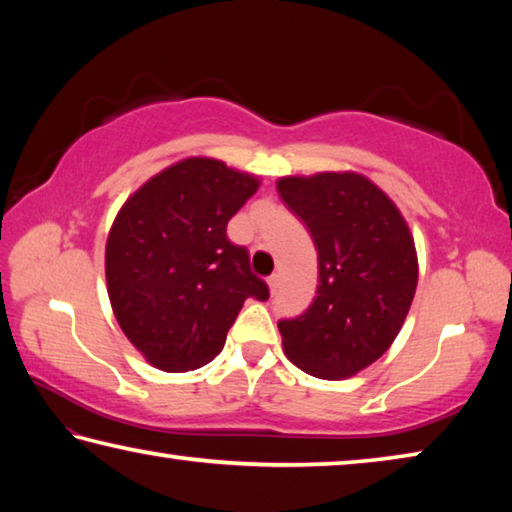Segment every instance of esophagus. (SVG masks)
<instances>
[{
  "instance_id": "34e87169",
  "label": "esophagus",
  "mask_w": 512,
  "mask_h": 512,
  "mask_svg": "<svg viewBox=\"0 0 512 512\" xmlns=\"http://www.w3.org/2000/svg\"><path fill=\"white\" fill-rule=\"evenodd\" d=\"M266 284H268V289H271V293H275V291H277V284H280V275L273 273V275L266 280Z\"/></svg>"
}]
</instances>
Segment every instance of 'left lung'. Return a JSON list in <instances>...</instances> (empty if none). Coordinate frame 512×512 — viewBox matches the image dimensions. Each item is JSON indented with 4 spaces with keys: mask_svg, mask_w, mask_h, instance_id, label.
<instances>
[{
    "mask_svg": "<svg viewBox=\"0 0 512 512\" xmlns=\"http://www.w3.org/2000/svg\"><path fill=\"white\" fill-rule=\"evenodd\" d=\"M277 192L318 250L305 314L280 320L284 354L318 379L368 368L400 334L418 287V253L402 212L357 171L284 176Z\"/></svg>",
    "mask_w": 512,
    "mask_h": 512,
    "instance_id": "left-lung-1",
    "label": "left lung"
}]
</instances>
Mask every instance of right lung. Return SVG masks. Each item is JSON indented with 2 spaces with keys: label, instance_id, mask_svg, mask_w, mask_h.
Here are the masks:
<instances>
[{
  "label": "right lung",
  "instance_id": "obj_1",
  "mask_svg": "<svg viewBox=\"0 0 512 512\" xmlns=\"http://www.w3.org/2000/svg\"><path fill=\"white\" fill-rule=\"evenodd\" d=\"M259 189L253 173L185 158L121 205L106 241L108 298L121 332L164 372H187L223 350L246 298L268 287L248 250L225 235Z\"/></svg>",
  "mask_w": 512,
  "mask_h": 512
}]
</instances>
